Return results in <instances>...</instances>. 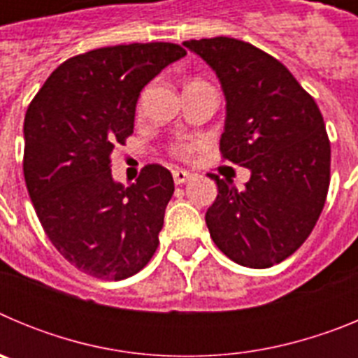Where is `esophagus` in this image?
Wrapping results in <instances>:
<instances>
[{"mask_svg": "<svg viewBox=\"0 0 358 358\" xmlns=\"http://www.w3.org/2000/svg\"><path fill=\"white\" fill-rule=\"evenodd\" d=\"M172 173H173V182H176V185H185L186 181H189V177H192V173L186 172V170L182 169H176Z\"/></svg>", "mask_w": 358, "mask_h": 358, "instance_id": "obj_1", "label": "esophagus"}]
</instances>
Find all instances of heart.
I'll return each mask as SVG.
<instances>
[{"label":"heart","instance_id":"b5f03b06","mask_svg":"<svg viewBox=\"0 0 358 358\" xmlns=\"http://www.w3.org/2000/svg\"><path fill=\"white\" fill-rule=\"evenodd\" d=\"M182 152H185V150H182Z\"/></svg>","mask_w":358,"mask_h":358}]
</instances>
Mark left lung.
<instances>
[{
	"mask_svg": "<svg viewBox=\"0 0 358 358\" xmlns=\"http://www.w3.org/2000/svg\"><path fill=\"white\" fill-rule=\"evenodd\" d=\"M217 75L226 120L224 159L251 172L245 188L218 179L206 211L217 248L251 268L289 258L308 238L330 186V141L321 110L268 53L231 37L185 41Z\"/></svg>",
	"mask_w": 358,
	"mask_h": 358,
	"instance_id": "left-lung-1",
	"label": "left lung"
}]
</instances>
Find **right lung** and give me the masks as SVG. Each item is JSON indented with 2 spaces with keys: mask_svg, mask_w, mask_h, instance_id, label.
Segmentation results:
<instances>
[{
  "mask_svg": "<svg viewBox=\"0 0 358 358\" xmlns=\"http://www.w3.org/2000/svg\"><path fill=\"white\" fill-rule=\"evenodd\" d=\"M186 55L179 44L107 46L71 57L44 82L24 116L23 172L41 226L71 265L125 280L159 243L173 179L148 164L123 186L110 173L116 145L134 131L141 90Z\"/></svg>",
  "mask_w": 358,
  "mask_h": 358,
  "instance_id": "1",
  "label": "right lung"
}]
</instances>
